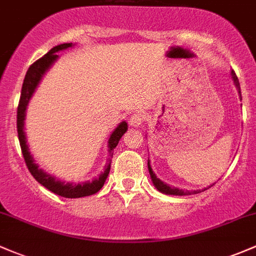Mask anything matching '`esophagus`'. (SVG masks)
I'll return each instance as SVG.
<instances>
[{"instance_id": "1", "label": "esophagus", "mask_w": 256, "mask_h": 256, "mask_svg": "<svg viewBox=\"0 0 256 256\" xmlns=\"http://www.w3.org/2000/svg\"><path fill=\"white\" fill-rule=\"evenodd\" d=\"M145 120H146V117H145L144 114H142V112H136V114H132L130 118H129V124H130L132 127H136V128L140 127Z\"/></svg>"}]
</instances>
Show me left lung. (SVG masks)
<instances>
[{
	"label": "left lung",
	"instance_id": "left-lung-1",
	"mask_svg": "<svg viewBox=\"0 0 256 256\" xmlns=\"http://www.w3.org/2000/svg\"><path fill=\"white\" fill-rule=\"evenodd\" d=\"M230 78H232L233 83H234L236 88H237L238 90V94H239V98H240L242 100V94H240V85H239V80L237 78V76H236V73L230 72ZM148 168H149V173H150V177H151V180H152V184L155 186V188L158 189V192H161V193L164 194H167V195H180V196H182V195H193V194H198V193H202V192L206 190V189H208L210 186H206L204 189H196V190H186V189H180V188H176V186H170L168 184H166L164 182H162L160 178L156 177L155 172L152 171V168H151V164H150V160H148Z\"/></svg>",
	"mask_w": 256,
	"mask_h": 256
}]
</instances>
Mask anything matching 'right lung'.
I'll return each instance as SVG.
<instances>
[{
	"instance_id": "right-lung-1",
	"label": "right lung",
	"mask_w": 256,
	"mask_h": 256,
	"mask_svg": "<svg viewBox=\"0 0 256 256\" xmlns=\"http://www.w3.org/2000/svg\"><path fill=\"white\" fill-rule=\"evenodd\" d=\"M74 44L67 42L57 45L52 48L45 56L41 57L36 62L32 63L29 67L28 72L26 74L24 78L23 86H22V94L20 100H19L18 111H17V130H18V138L19 142H20L22 152H23L24 160H26V166L32 177L39 182L41 186L48 188L52 193L60 195L63 198H83L98 193L105 184L107 177H108L110 170H111V158L114 156V149L117 146L118 142L122 138L123 134L128 130V123L126 120L120 122L117 126L116 129L110 134L108 142H107V148H108V164L105 166L104 172L98 174V177L94 178L92 180H86V182H64V180H58L54 176L48 174V172L44 171L40 168L39 164L35 162L34 156L30 152V149L28 146V140H26V132H24V124H26V107L29 105L30 98L34 95L35 90L39 86L41 79L44 78L46 72L52 67L54 62L58 60V54L57 52L67 50V48H73Z\"/></svg>"
}]
</instances>
